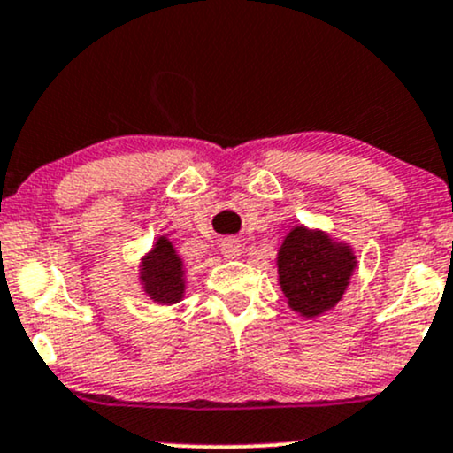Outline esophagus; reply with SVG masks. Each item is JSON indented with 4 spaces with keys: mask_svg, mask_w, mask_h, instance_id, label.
<instances>
[{
    "mask_svg": "<svg viewBox=\"0 0 453 453\" xmlns=\"http://www.w3.org/2000/svg\"><path fill=\"white\" fill-rule=\"evenodd\" d=\"M221 253L226 255L227 259H236L238 255H241V242L236 241V238H226V241H221Z\"/></svg>",
    "mask_w": 453,
    "mask_h": 453,
    "instance_id": "esophagus-1",
    "label": "esophagus"
}]
</instances>
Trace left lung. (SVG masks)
Masks as SVG:
<instances>
[{"instance_id": "8db88e82", "label": "left lung", "mask_w": 453, "mask_h": 453, "mask_svg": "<svg viewBox=\"0 0 453 453\" xmlns=\"http://www.w3.org/2000/svg\"><path fill=\"white\" fill-rule=\"evenodd\" d=\"M276 265L288 308L314 319L344 296L357 257L350 247L334 242L325 232L299 226L280 244Z\"/></svg>"}]
</instances>
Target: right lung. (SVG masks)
I'll use <instances>...</instances> for the list:
<instances>
[{"instance_id":"right-lung-1","label":"right lung","mask_w":453,"mask_h":453,"mask_svg":"<svg viewBox=\"0 0 453 453\" xmlns=\"http://www.w3.org/2000/svg\"><path fill=\"white\" fill-rule=\"evenodd\" d=\"M141 282L150 299L157 303L171 306L181 302L185 293L183 261L174 253L168 238H157L151 253H147L141 261Z\"/></svg>"}]
</instances>
